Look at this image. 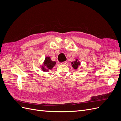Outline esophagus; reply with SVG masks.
<instances>
[{
  "label": "esophagus",
  "mask_w": 121,
  "mask_h": 121,
  "mask_svg": "<svg viewBox=\"0 0 121 121\" xmlns=\"http://www.w3.org/2000/svg\"><path fill=\"white\" fill-rule=\"evenodd\" d=\"M67 64V61H64L63 63H60L61 65H66Z\"/></svg>",
  "instance_id": "obj_1"
}]
</instances>
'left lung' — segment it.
I'll return each mask as SVG.
<instances>
[{"instance_id": "8db88e82", "label": "left lung", "mask_w": 121, "mask_h": 121, "mask_svg": "<svg viewBox=\"0 0 121 121\" xmlns=\"http://www.w3.org/2000/svg\"><path fill=\"white\" fill-rule=\"evenodd\" d=\"M80 65V62L78 59H76V60L74 61L71 62L72 66L75 69H77Z\"/></svg>"}]
</instances>
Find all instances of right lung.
I'll use <instances>...</instances> for the list:
<instances>
[{"instance_id":"1","label":"right lung","mask_w":121,"mask_h":121,"mask_svg":"<svg viewBox=\"0 0 121 121\" xmlns=\"http://www.w3.org/2000/svg\"><path fill=\"white\" fill-rule=\"evenodd\" d=\"M56 64V61H53L49 56H46L45 58L43 64L40 65V68L43 72H49V70L52 69Z\"/></svg>"}]
</instances>
